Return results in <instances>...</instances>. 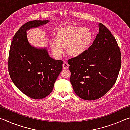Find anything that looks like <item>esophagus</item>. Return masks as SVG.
Segmentation results:
<instances>
[{"label":"esophagus","instance_id":"34e87169","mask_svg":"<svg viewBox=\"0 0 130 130\" xmlns=\"http://www.w3.org/2000/svg\"><path fill=\"white\" fill-rule=\"evenodd\" d=\"M69 64H68L67 62H64L63 63V68L64 69H67L69 68Z\"/></svg>","mask_w":130,"mask_h":130}]
</instances>
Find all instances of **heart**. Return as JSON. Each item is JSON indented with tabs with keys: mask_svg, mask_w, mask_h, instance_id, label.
Wrapping results in <instances>:
<instances>
[{
	"mask_svg": "<svg viewBox=\"0 0 130 130\" xmlns=\"http://www.w3.org/2000/svg\"><path fill=\"white\" fill-rule=\"evenodd\" d=\"M92 32L89 29L78 26H67L61 28L56 34V39L49 42L53 54L57 58H60L66 47L69 56L75 57L82 54L91 43Z\"/></svg>",
	"mask_w": 130,
	"mask_h": 130,
	"instance_id": "obj_1",
	"label": "heart"
}]
</instances>
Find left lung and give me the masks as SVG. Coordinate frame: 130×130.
Instances as JSON below:
<instances>
[{"label": "left lung", "mask_w": 130, "mask_h": 130, "mask_svg": "<svg viewBox=\"0 0 130 130\" xmlns=\"http://www.w3.org/2000/svg\"><path fill=\"white\" fill-rule=\"evenodd\" d=\"M99 26V33L91 47L68 61L74 91L86 100L98 99L112 88L122 64L115 37L102 23Z\"/></svg>", "instance_id": "left-lung-1"}]
</instances>
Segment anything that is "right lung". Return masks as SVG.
<instances>
[{
  "label": "right lung",
  "instance_id": "1",
  "mask_svg": "<svg viewBox=\"0 0 130 130\" xmlns=\"http://www.w3.org/2000/svg\"><path fill=\"white\" fill-rule=\"evenodd\" d=\"M49 22L35 20L22 26L14 35L8 56V72L12 82L26 96L36 99L51 93L62 69V61L53 60L46 49L32 47L27 40L26 31Z\"/></svg>",
  "mask_w": 130,
  "mask_h": 130
}]
</instances>
